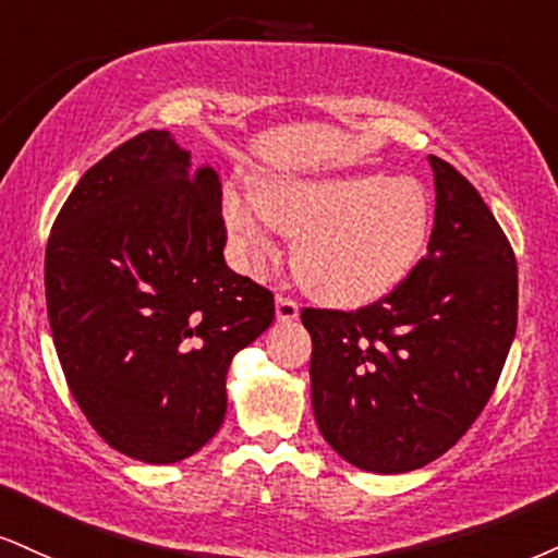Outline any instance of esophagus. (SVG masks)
Masks as SVG:
<instances>
[{
  "label": "esophagus",
  "instance_id": "obj_1",
  "mask_svg": "<svg viewBox=\"0 0 558 558\" xmlns=\"http://www.w3.org/2000/svg\"><path fill=\"white\" fill-rule=\"evenodd\" d=\"M298 315H300L298 300L284 298V294H277V318L281 323H292V320H298Z\"/></svg>",
  "mask_w": 558,
  "mask_h": 558
}]
</instances>
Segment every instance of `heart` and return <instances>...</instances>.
I'll return each mask as SVG.
<instances>
[{
	"label": "heart",
	"mask_w": 558,
	"mask_h": 558,
	"mask_svg": "<svg viewBox=\"0 0 558 558\" xmlns=\"http://www.w3.org/2000/svg\"><path fill=\"white\" fill-rule=\"evenodd\" d=\"M258 209L227 191L225 225L240 260L258 271L274 256L266 221L294 240L300 284L333 305H364L393 287L422 256L432 227L429 196L416 181L383 173L268 178Z\"/></svg>",
	"instance_id": "obj_1"
}]
</instances>
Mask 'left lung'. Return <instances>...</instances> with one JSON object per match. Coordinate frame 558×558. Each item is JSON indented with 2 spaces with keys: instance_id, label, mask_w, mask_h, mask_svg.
Segmentation results:
<instances>
[{
  "instance_id": "8db88e82",
  "label": "left lung",
  "mask_w": 558,
  "mask_h": 558,
  "mask_svg": "<svg viewBox=\"0 0 558 558\" xmlns=\"http://www.w3.org/2000/svg\"><path fill=\"white\" fill-rule=\"evenodd\" d=\"M435 227L401 284L356 311L305 307L320 435L362 471L450 450L489 401L518 328V260L465 175L429 155Z\"/></svg>"
}]
</instances>
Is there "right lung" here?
<instances>
[{"instance_id":"add662e5","label":"right lung","mask_w":558,"mask_h":558,"mask_svg":"<svg viewBox=\"0 0 558 558\" xmlns=\"http://www.w3.org/2000/svg\"><path fill=\"white\" fill-rule=\"evenodd\" d=\"M170 132L95 162L46 245V307L74 401L113 450L178 463L222 426L232 356L274 294L225 264L222 183Z\"/></svg>"}]
</instances>
